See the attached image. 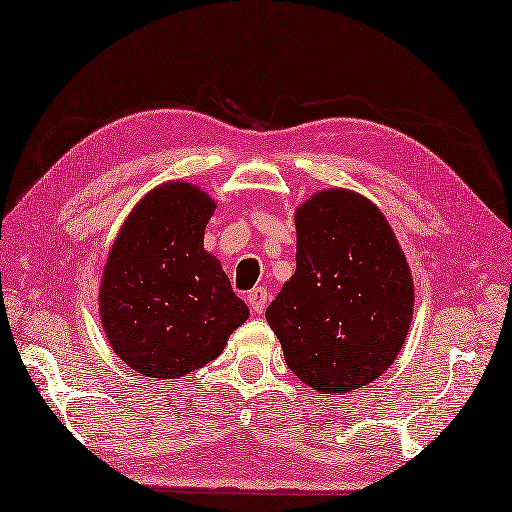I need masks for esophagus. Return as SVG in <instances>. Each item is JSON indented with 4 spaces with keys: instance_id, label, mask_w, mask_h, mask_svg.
I'll use <instances>...</instances> for the list:
<instances>
[{
    "instance_id": "obj_1",
    "label": "esophagus",
    "mask_w": 512,
    "mask_h": 512,
    "mask_svg": "<svg viewBox=\"0 0 512 512\" xmlns=\"http://www.w3.org/2000/svg\"><path fill=\"white\" fill-rule=\"evenodd\" d=\"M247 304H249V308H252V313L263 315V310L267 308V291L263 289V286H256V289L247 293Z\"/></svg>"
}]
</instances>
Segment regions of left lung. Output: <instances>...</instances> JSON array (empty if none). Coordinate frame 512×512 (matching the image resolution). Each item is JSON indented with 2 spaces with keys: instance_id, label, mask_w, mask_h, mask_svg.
Here are the masks:
<instances>
[{
  "instance_id": "obj_1",
  "label": "left lung",
  "mask_w": 512,
  "mask_h": 512,
  "mask_svg": "<svg viewBox=\"0 0 512 512\" xmlns=\"http://www.w3.org/2000/svg\"><path fill=\"white\" fill-rule=\"evenodd\" d=\"M297 269L267 308L295 376L319 393L360 389L393 365L415 289L389 221L367 197L319 191L295 213Z\"/></svg>"
}]
</instances>
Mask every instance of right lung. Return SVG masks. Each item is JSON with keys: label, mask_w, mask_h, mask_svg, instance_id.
Segmentation results:
<instances>
[{"label": "right lung", "mask_w": 512, "mask_h": 512, "mask_svg": "<svg viewBox=\"0 0 512 512\" xmlns=\"http://www.w3.org/2000/svg\"><path fill=\"white\" fill-rule=\"evenodd\" d=\"M215 199L189 182L149 191L123 221L99 284L115 354L147 378H182L215 360L249 310L204 249Z\"/></svg>", "instance_id": "1"}]
</instances>
